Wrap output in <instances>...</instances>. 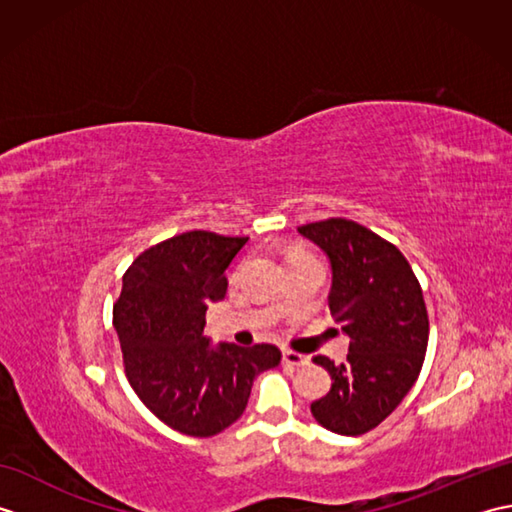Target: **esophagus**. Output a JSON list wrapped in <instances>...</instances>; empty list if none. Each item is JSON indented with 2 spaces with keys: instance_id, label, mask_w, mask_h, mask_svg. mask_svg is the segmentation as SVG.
Returning a JSON list of instances; mask_svg holds the SVG:
<instances>
[{
  "instance_id": "obj_1",
  "label": "esophagus",
  "mask_w": 512,
  "mask_h": 512,
  "mask_svg": "<svg viewBox=\"0 0 512 512\" xmlns=\"http://www.w3.org/2000/svg\"><path fill=\"white\" fill-rule=\"evenodd\" d=\"M281 358H284L286 365H292V367H303L308 365V356H303L299 352H292V350H284V354H281Z\"/></svg>"
}]
</instances>
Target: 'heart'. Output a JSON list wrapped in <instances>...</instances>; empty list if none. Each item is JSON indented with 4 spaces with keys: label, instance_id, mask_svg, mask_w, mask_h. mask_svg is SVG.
<instances>
[{
    "label": "heart",
    "instance_id": "obj_1",
    "mask_svg": "<svg viewBox=\"0 0 512 512\" xmlns=\"http://www.w3.org/2000/svg\"><path fill=\"white\" fill-rule=\"evenodd\" d=\"M301 257H312V255L306 253V250H295V253L290 255V262H292V259H301ZM237 273H239V268H237ZM237 273H235V275H237Z\"/></svg>",
    "mask_w": 512,
    "mask_h": 512
}]
</instances>
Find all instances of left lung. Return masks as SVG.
<instances>
[{
	"label": "left lung",
	"mask_w": 512,
	"mask_h": 512,
	"mask_svg": "<svg viewBox=\"0 0 512 512\" xmlns=\"http://www.w3.org/2000/svg\"><path fill=\"white\" fill-rule=\"evenodd\" d=\"M332 264L330 312L350 336L347 361H312L332 376V387L310 411L321 427L341 436L376 429L418 380L429 343L422 288L400 250L345 217L299 226Z\"/></svg>",
	"instance_id": "1"
}]
</instances>
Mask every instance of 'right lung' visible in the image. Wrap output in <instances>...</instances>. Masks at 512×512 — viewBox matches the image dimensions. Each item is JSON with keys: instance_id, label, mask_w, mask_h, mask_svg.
<instances>
[{"instance_id": "obj_1", "label": "right lung", "mask_w": 512, "mask_h": 512, "mask_svg": "<svg viewBox=\"0 0 512 512\" xmlns=\"http://www.w3.org/2000/svg\"><path fill=\"white\" fill-rule=\"evenodd\" d=\"M248 237L189 231L143 250L114 303L129 385L184 436L211 438L242 416L257 374L277 367V345L211 347L206 303L226 295V268Z\"/></svg>"}]
</instances>
